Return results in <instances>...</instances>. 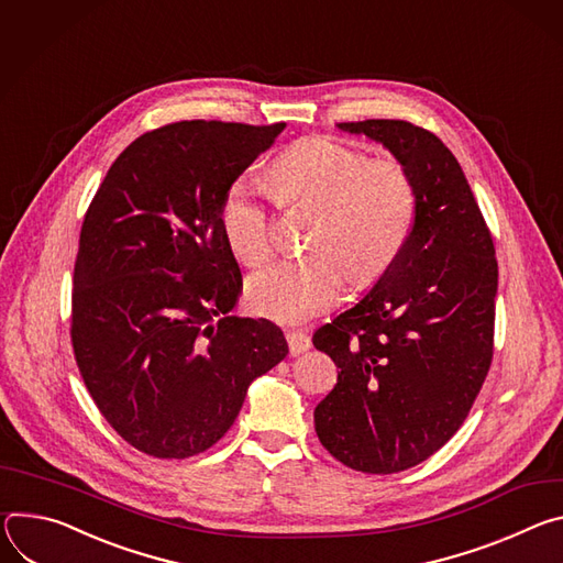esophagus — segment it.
Segmentation results:
<instances>
[{
	"instance_id": "obj_1",
	"label": "esophagus",
	"mask_w": 563,
	"mask_h": 563,
	"mask_svg": "<svg viewBox=\"0 0 563 563\" xmlns=\"http://www.w3.org/2000/svg\"><path fill=\"white\" fill-rule=\"evenodd\" d=\"M286 342H288V349H290L292 355H299V353L310 349V338L306 333H301V331H288L286 333Z\"/></svg>"
}]
</instances>
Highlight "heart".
<instances>
[{"mask_svg":"<svg viewBox=\"0 0 563 563\" xmlns=\"http://www.w3.org/2000/svg\"><path fill=\"white\" fill-rule=\"evenodd\" d=\"M279 203L320 206L310 250L247 279L245 299L257 316L299 324L340 301L349 277H380L405 247L418 208L416 183L396 158H371L360 147L310 136L290 145L268 172ZM219 225L228 247L247 266L275 250L277 225L262 192L234 180L221 199Z\"/></svg>","mask_w":563,"mask_h":563,"instance_id":"b5f03b06","label":"heart"}]
</instances>
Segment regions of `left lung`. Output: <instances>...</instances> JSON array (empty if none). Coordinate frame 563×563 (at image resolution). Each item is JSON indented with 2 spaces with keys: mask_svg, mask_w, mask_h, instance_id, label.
I'll return each mask as SVG.
<instances>
[{
  "mask_svg": "<svg viewBox=\"0 0 563 563\" xmlns=\"http://www.w3.org/2000/svg\"><path fill=\"white\" fill-rule=\"evenodd\" d=\"M383 143L418 192L396 262L316 331L338 385L316 407L320 443L351 470L394 474L439 452L467 418L492 362L498 266L470 183L439 136L407 120L338 122Z\"/></svg>",
  "mask_w": 563,
  "mask_h": 563,
  "instance_id": "1",
  "label": "left lung"
}]
</instances>
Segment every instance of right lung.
Listing matches in <instances>:
<instances>
[{
	"instance_id": "1",
	"label": "right lung",
	"mask_w": 563,
	"mask_h": 563,
	"mask_svg": "<svg viewBox=\"0 0 563 563\" xmlns=\"http://www.w3.org/2000/svg\"><path fill=\"white\" fill-rule=\"evenodd\" d=\"M286 124L180 120L109 167L85 214L71 344L107 422L154 459H187L232 427L255 378L288 344L268 320L234 318L241 271L221 199Z\"/></svg>"
}]
</instances>
